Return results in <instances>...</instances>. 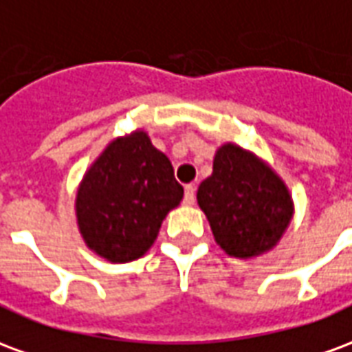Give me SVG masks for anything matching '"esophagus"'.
<instances>
[{
  "mask_svg": "<svg viewBox=\"0 0 352 352\" xmlns=\"http://www.w3.org/2000/svg\"><path fill=\"white\" fill-rule=\"evenodd\" d=\"M194 201H196V188H194V184H186L184 186V204L192 206Z\"/></svg>",
  "mask_w": 352,
  "mask_h": 352,
  "instance_id": "obj_1",
  "label": "esophagus"
}]
</instances>
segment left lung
Returning a JSON list of instances; mask_svg holds the SVG:
<instances>
[{"label": "left lung", "mask_w": 352, "mask_h": 352, "mask_svg": "<svg viewBox=\"0 0 352 352\" xmlns=\"http://www.w3.org/2000/svg\"><path fill=\"white\" fill-rule=\"evenodd\" d=\"M198 206L214 241L236 258L273 249L294 213L280 177L258 156L234 143L222 145L214 154L213 173L198 188Z\"/></svg>", "instance_id": "obj_1"}]
</instances>
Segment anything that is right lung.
I'll return each mask as SVG.
<instances>
[{"label":"right lung","mask_w":352,"mask_h":352,"mask_svg":"<svg viewBox=\"0 0 352 352\" xmlns=\"http://www.w3.org/2000/svg\"><path fill=\"white\" fill-rule=\"evenodd\" d=\"M183 194L171 162L146 131L115 139L79 184L75 211L80 236L109 262H131L151 249Z\"/></svg>","instance_id":"right-lung-1"}]
</instances>
